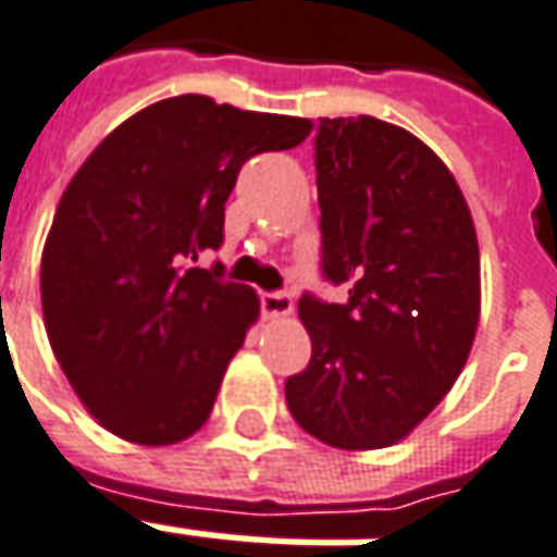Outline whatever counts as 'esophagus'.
Instances as JSON below:
<instances>
[{
  "label": "esophagus",
  "mask_w": 557,
  "mask_h": 557,
  "mask_svg": "<svg viewBox=\"0 0 557 557\" xmlns=\"http://www.w3.org/2000/svg\"><path fill=\"white\" fill-rule=\"evenodd\" d=\"M260 307L269 318L292 315V295L288 292H262Z\"/></svg>",
  "instance_id": "esophagus-1"
}]
</instances>
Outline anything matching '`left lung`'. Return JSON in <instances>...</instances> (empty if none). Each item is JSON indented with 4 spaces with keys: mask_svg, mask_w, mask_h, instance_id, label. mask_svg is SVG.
<instances>
[{
    "mask_svg": "<svg viewBox=\"0 0 557 557\" xmlns=\"http://www.w3.org/2000/svg\"><path fill=\"white\" fill-rule=\"evenodd\" d=\"M321 277L347 304L297 300L312 359L286 380L292 418L338 449L406 438L453 388L479 324V245L456 177L373 116L318 119Z\"/></svg>",
    "mask_w": 557,
    "mask_h": 557,
    "instance_id": "1",
    "label": "left lung"
}]
</instances>
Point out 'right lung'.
Masks as SVG:
<instances>
[{
  "mask_svg": "<svg viewBox=\"0 0 557 557\" xmlns=\"http://www.w3.org/2000/svg\"><path fill=\"white\" fill-rule=\"evenodd\" d=\"M309 131V119L177 96L122 122L72 177L42 248V318L104 430L165 447L210 418L260 300L198 260L222 248L242 165Z\"/></svg>",
  "mask_w": 557,
  "mask_h": 557,
  "instance_id": "right-lung-1",
  "label": "right lung"
}]
</instances>
